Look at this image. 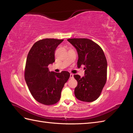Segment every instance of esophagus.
Here are the masks:
<instances>
[{
  "label": "esophagus",
  "mask_w": 133,
  "mask_h": 133,
  "mask_svg": "<svg viewBox=\"0 0 133 133\" xmlns=\"http://www.w3.org/2000/svg\"><path fill=\"white\" fill-rule=\"evenodd\" d=\"M74 78V74L71 73V74H70V79H72V78Z\"/></svg>",
  "instance_id": "34e87169"
}]
</instances>
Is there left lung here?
<instances>
[{
    "instance_id": "left-lung-1",
    "label": "left lung",
    "mask_w": 133,
    "mask_h": 133,
    "mask_svg": "<svg viewBox=\"0 0 133 133\" xmlns=\"http://www.w3.org/2000/svg\"><path fill=\"white\" fill-rule=\"evenodd\" d=\"M67 41L77 51L78 68L84 66L82 78L74 75L78 85L75 88L76 98L83 102L95 101L105 85L107 76V61L104 51L97 44L86 38L69 39Z\"/></svg>"
}]
</instances>
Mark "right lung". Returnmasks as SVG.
<instances>
[{
    "mask_svg": "<svg viewBox=\"0 0 133 133\" xmlns=\"http://www.w3.org/2000/svg\"><path fill=\"white\" fill-rule=\"evenodd\" d=\"M64 40L44 39L36 42L28 54L24 77L34 98L44 105H53L60 99L64 84L70 77L67 71H50L55 62V51Z\"/></svg>",
    "mask_w": 133,
    "mask_h": 133,
    "instance_id": "right-lung-1",
    "label": "right lung"
}]
</instances>
